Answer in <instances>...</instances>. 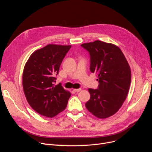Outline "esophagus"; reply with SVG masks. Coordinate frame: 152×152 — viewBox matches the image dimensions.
<instances>
[{
	"label": "esophagus",
	"instance_id": "obj_1",
	"mask_svg": "<svg viewBox=\"0 0 152 152\" xmlns=\"http://www.w3.org/2000/svg\"><path fill=\"white\" fill-rule=\"evenodd\" d=\"M81 91V89H80V88H79V89H73V91L75 92V93H77V92H79V91Z\"/></svg>",
	"mask_w": 152,
	"mask_h": 152
}]
</instances>
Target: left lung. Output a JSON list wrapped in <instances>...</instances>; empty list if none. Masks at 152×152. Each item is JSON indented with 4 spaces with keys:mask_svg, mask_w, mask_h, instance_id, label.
I'll return each mask as SVG.
<instances>
[{
    "mask_svg": "<svg viewBox=\"0 0 152 152\" xmlns=\"http://www.w3.org/2000/svg\"><path fill=\"white\" fill-rule=\"evenodd\" d=\"M81 46L90 55V71L98 75V89H89L88 111L99 118L113 115L126 99L131 72L127 59L117 45L96 40Z\"/></svg>",
    "mask_w": 152,
    "mask_h": 152,
    "instance_id": "obj_1",
    "label": "left lung"
}]
</instances>
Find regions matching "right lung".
I'll return each mask as SVG.
<instances>
[{
	"label": "right lung",
	"mask_w": 152,
	"mask_h": 152,
	"mask_svg": "<svg viewBox=\"0 0 152 152\" xmlns=\"http://www.w3.org/2000/svg\"><path fill=\"white\" fill-rule=\"evenodd\" d=\"M71 46L49 44L32 53L25 64L24 93L30 107L41 115L52 118L66 107L70 93L54 82Z\"/></svg>",
	"instance_id": "1"
}]
</instances>
